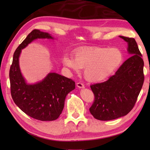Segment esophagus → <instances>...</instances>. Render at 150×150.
Wrapping results in <instances>:
<instances>
[{
    "instance_id": "34e87169",
    "label": "esophagus",
    "mask_w": 150,
    "mask_h": 150,
    "mask_svg": "<svg viewBox=\"0 0 150 150\" xmlns=\"http://www.w3.org/2000/svg\"><path fill=\"white\" fill-rule=\"evenodd\" d=\"M77 86L79 88H84V84L81 83V82H77Z\"/></svg>"
}]
</instances>
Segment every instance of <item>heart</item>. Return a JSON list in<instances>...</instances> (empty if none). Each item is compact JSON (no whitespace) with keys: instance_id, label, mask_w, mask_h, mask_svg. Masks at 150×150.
<instances>
[{"instance_id":"heart-1","label":"heart","mask_w":150,"mask_h":150,"mask_svg":"<svg viewBox=\"0 0 150 150\" xmlns=\"http://www.w3.org/2000/svg\"><path fill=\"white\" fill-rule=\"evenodd\" d=\"M122 60L123 54L119 48L93 47L75 52L74 59L66 57L64 63L75 71L84 68V78L98 82L112 75Z\"/></svg>"}]
</instances>
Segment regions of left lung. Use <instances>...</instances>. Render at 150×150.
I'll return each instance as SVG.
<instances>
[{"label": "left lung", "instance_id": "obj_1", "mask_svg": "<svg viewBox=\"0 0 150 150\" xmlns=\"http://www.w3.org/2000/svg\"><path fill=\"white\" fill-rule=\"evenodd\" d=\"M119 37L128 42L132 56L108 81L90 86L95 99L90 111L100 120L126 115L134 107L144 83V61L137 44L133 38Z\"/></svg>", "mask_w": 150, "mask_h": 150}]
</instances>
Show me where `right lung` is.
Instances as JSON below:
<instances>
[{"instance_id": "obj_1", "label": "right lung", "mask_w": 150, "mask_h": 150, "mask_svg": "<svg viewBox=\"0 0 150 150\" xmlns=\"http://www.w3.org/2000/svg\"><path fill=\"white\" fill-rule=\"evenodd\" d=\"M53 39L49 33L33 30L15 50L9 69L11 95L15 104L30 117L42 121L58 119L66 95L75 88V82L56 73H50L42 81L28 84L21 74L18 58L21 50L37 39Z\"/></svg>"}]
</instances>
